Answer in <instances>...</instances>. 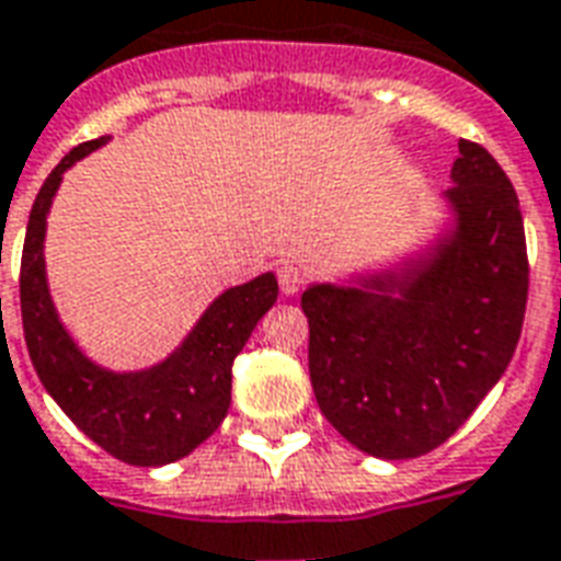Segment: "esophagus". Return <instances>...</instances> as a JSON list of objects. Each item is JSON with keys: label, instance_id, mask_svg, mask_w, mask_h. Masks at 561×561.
Returning a JSON list of instances; mask_svg holds the SVG:
<instances>
[{"label": "esophagus", "instance_id": "obj_1", "mask_svg": "<svg viewBox=\"0 0 561 561\" xmlns=\"http://www.w3.org/2000/svg\"><path fill=\"white\" fill-rule=\"evenodd\" d=\"M306 285V273L297 264H282L279 267V288L282 294H297Z\"/></svg>", "mask_w": 561, "mask_h": 561}]
</instances>
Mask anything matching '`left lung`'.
Returning <instances> with one entry per match:
<instances>
[{"mask_svg": "<svg viewBox=\"0 0 561 561\" xmlns=\"http://www.w3.org/2000/svg\"><path fill=\"white\" fill-rule=\"evenodd\" d=\"M455 231L401 276L312 285L309 377L356 449L404 460L443 446L508 368L524 330L529 259L520 202L488 148L460 139Z\"/></svg>", "mask_w": 561, "mask_h": 561, "instance_id": "8db88e82", "label": "left lung"}]
</instances>
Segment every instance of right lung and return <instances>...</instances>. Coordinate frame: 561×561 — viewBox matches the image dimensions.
<instances>
[{
    "label": "right lung",
    "instance_id": "right-lung-1",
    "mask_svg": "<svg viewBox=\"0 0 561 561\" xmlns=\"http://www.w3.org/2000/svg\"><path fill=\"white\" fill-rule=\"evenodd\" d=\"M103 142L106 136L65 153L32 205L20 261L23 335L44 389L85 437L124 463L163 467L190 455L222 425L231 404L234 356L243 351L261 314L276 302L279 285L273 273H264L247 285L228 288L210 302V309L175 354L148 371L112 375L89 363L70 342L49 300L44 231L65 169Z\"/></svg>",
    "mask_w": 561,
    "mask_h": 561
}]
</instances>
